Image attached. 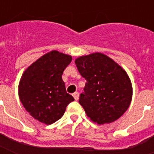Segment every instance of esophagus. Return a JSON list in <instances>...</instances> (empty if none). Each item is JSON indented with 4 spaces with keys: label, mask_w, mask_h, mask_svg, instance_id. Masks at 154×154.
Wrapping results in <instances>:
<instances>
[{
    "label": "esophagus",
    "mask_w": 154,
    "mask_h": 154,
    "mask_svg": "<svg viewBox=\"0 0 154 154\" xmlns=\"http://www.w3.org/2000/svg\"><path fill=\"white\" fill-rule=\"evenodd\" d=\"M72 96H73V97H74V99L76 101H77L78 98H79V94H78L77 92H75L74 94H72Z\"/></svg>",
    "instance_id": "obj_1"
}]
</instances>
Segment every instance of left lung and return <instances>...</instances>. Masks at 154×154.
Segmentation results:
<instances>
[{
  "instance_id": "8db88e82",
  "label": "left lung",
  "mask_w": 154,
  "mask_h": 154,
  "mask_svg": "<svg viewBox=\"0 0 154 154\" xmlns=\"http://www.w3.org/2000/svg\"><path fill=\"white\" fill-rule=\"evenodd\" d=\"M75 64L80 74L86 80L79 103L90 120L103 125L122 117L128 109L133 95L126 72L101 53L80 57Z\"/></svg>"
}]
</instances>
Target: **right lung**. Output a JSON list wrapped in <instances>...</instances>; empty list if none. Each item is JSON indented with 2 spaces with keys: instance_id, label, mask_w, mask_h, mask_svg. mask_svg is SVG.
<instances>
[{
  "instance_id": "add662e5",
  "label": "right lung",
  "mask_w": 154,
  "mask_h": 154,
  "mask_svg": "<svg viewBox=\"0 0 154 154\" xmlns=\"http://www.w3.org/2000/svg\"><path fill=\"white\" fill-rule=\"evenodd\" d=\"M72 57L53 50L26 69L18 86L19 97L28 112L42 123L51 125L59 120L74 98L66 92L64 70Z\"/></svg>"
}]
</instances>
